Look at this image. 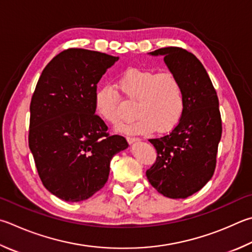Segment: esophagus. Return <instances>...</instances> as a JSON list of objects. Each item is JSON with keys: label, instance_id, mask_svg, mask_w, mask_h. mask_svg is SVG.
I'll use <instances>...</instances> for the list:
<instances>
[{"label": "esophagus", "instance_id": "obj_1", "mask_svg": "<svg viewBox=\"0 0 252 252\" xmlns=\"http://www.w3.org/2000/svg\"><path fill=\"white\" fill-rule=\"evenodd\" d=\"M126 140H127V142H129L130 144L135 143V142H139V141H140L139 138H134V136H127Z\"/></svg>", "mask_w": 252, "mask_h": 252}]
</instances>
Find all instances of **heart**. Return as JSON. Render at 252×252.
Masks as SVG:
<instances>
[{
	"mask_svg": "<svg viewBox=\"0 0 252 252\" xmlns=\"http://www.w3.org/2000/svg\"><path fill=\"white\" fill-rule=\"evenodd\" d=\"M120 93L130 102H135L136 118L119 131L130 134L158 133L171 131L184 111V93L180 79L171 71L132 67L117 80ZM120 94L111 85H104L94 94V109L103 121L117 126L122 120Z\"/></svg>",
	"mask_w": 252,
	"mask_h": 252,
	"instance_id": "1",
	"label": "heart"
}]
</instances>
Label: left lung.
I'll use <instances>...</instances> for the list:
<instances>
[{
    "label": "left lung",
    "instance_id": "obj_1",
    "mask_svg": "<svg viewBox=\"0 0 252 252\" xmlns=\"http://www.w3.org/2000/svg\"><path fill=\"white\" fill-rule=\"evenodd\" d=\"M150 55L163 56L168 69L180 79L184 111L171 133L149 140L158 157L146 177L159 194L186 198L207 184L216 167L222 132L218 97L195 55L180 47L159 48Z\"/></svg>",
    "mask_w": 252,
    "mask_h": 252
}]
</instances>
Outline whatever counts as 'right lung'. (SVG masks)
<instances>
[{"mask_svg": "<svg viewBox=\"0 0 252 252\" xmlns=\"http://www.w3.org/2000/svg\"><path fill=\"white\" fill-rule=\"evenodd\" d=\"M119 57L69 48L40 75L31 101L29 145L43 185L65 202L88 199L106 184L113 155L129 144L94 114L97 85Z\"/></svg>", "mask_w": 252, "mask_h": 252, "instance_id": "right-lung-1", "label": "right lung"}]
</instances>
